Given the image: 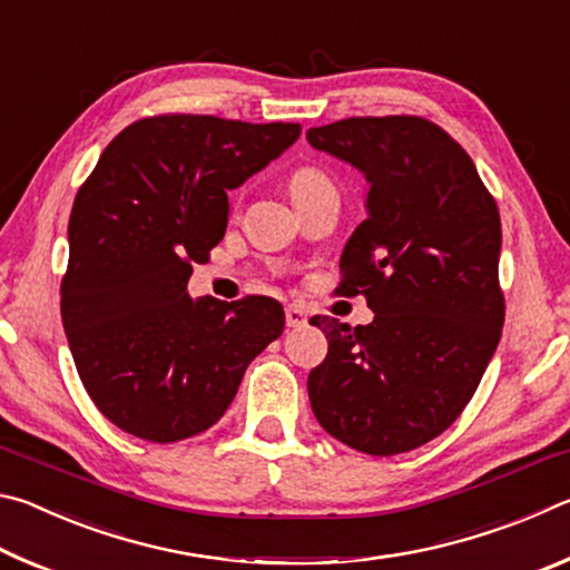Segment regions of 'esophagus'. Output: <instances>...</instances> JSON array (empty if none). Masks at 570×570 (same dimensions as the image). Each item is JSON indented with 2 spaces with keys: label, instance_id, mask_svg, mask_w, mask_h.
Masks as SVG:
<instances>
[{
  "label": "esophagus",
  "instance_id": "1",
  "mask_svg": "<svg viewBox=\"0 0 570 570\" xmlns=\"http://www.w3.org/2000/svg\"><path fill=\"white\" fill-rule=\"evenodd\" d=\"M306 324V312L302 306H286V326H292V330H298V326Z\"/></svg>",
  "mask_w": 570,
  "mask_h": 570
}]
</instances>
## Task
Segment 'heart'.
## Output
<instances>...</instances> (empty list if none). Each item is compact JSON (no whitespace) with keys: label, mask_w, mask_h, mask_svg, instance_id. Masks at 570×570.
<instances>
[{"label":"heart","mask_w":570,"mask_h":570,"mask_svg":"<svg viewBox=\"0 0 570 570\" xmlns=\"http://www.w3.org/2000/svg\"><path fill=\"white\" fill-rule=\"evenodd\" d=\"M288 186H292V193H294V198H296V196H304V193H312V190H320V188L332 186V183H330V178L324 176L322 170H316V168H298L294 176H292V180H288Z\"/></svg>","instance_id":"heart-1"}]
</instances>
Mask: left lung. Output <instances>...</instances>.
<instances>
[{"mask_svg": "<svg viewBox=\"0 0 570 570\" xmlns=\"http://www.w3.org/2000/svg\"><path fill=\"white\" fill-rule=\"evenodd\" d=\"M306 140L370 180V216L346 240L336 294H362L374 312L354 330L312 316L330 352L308 372V400L344 445L400 455L460 417L495 354L498 204L460 142L417 115L336 120Z\"/></svg>", "mask_w": 570, "mask_h": 570, "instance_id": "left-lung-1", "label": "left lung"}]
</instances>
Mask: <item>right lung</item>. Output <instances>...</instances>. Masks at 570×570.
Segmentation results:
<instances>
[{"mask_svg": "<svg viewBox=\"0 0 570 570\" xmlns=\"http://www.w3.org/2000/svg\"><path fill=\"white\" fill-rule=\"evenodd\" d=\"M302 132L166 112L125 128L77 190L60 312L77 374L105 417L148 442L216 424L246 366L284 332L272 296L193 302V264L226 234L228 196Z\"/></svg>", "mask_w": 570, "mask_h": 570, "instance_id": "right-lung-1", "label": "right lung"}]
</instances>
